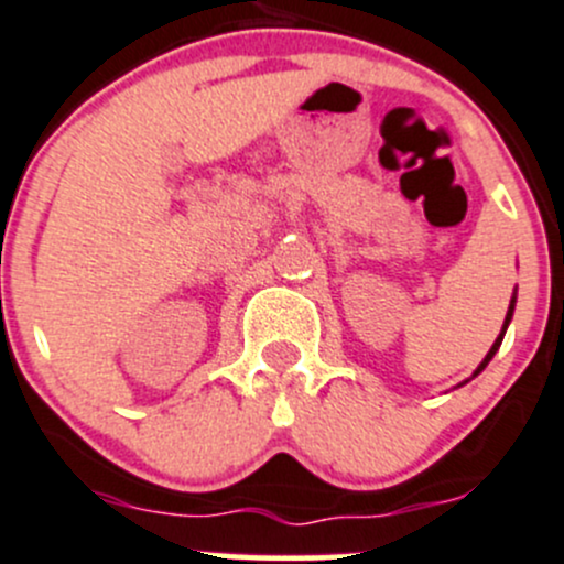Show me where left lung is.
Returning <instances> with one entry per match:
<instances>
[{
    "label": "left lung",
    "instance_id": "left-lung-1",
    "mask_svg": "<svg viewBox=\"0 0 564 564\" xmlns=\"http://www.w3.org/2000/svg\"><path fill=\"white\" fill-rule=\"evenodd\" d=\"M513 308H516V297H513V300H510V308H508V316H505V327H502V333H499V338H497V340H494V346H491V351H488V355H486V360H482V362H480V366H477L475 377H477V373H480V371H482V368H486V366H488V362H491V357H494V355H497L499 344H502V338H505V329H508L510 318H513Z\"/></svg>",
    "mask_w": 564,
    "mask_h": 564
}]
</instances>
